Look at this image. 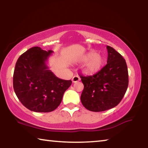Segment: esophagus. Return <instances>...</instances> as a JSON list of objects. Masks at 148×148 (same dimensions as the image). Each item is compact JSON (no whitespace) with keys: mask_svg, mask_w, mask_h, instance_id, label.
Returning a JSON list of instances; mask_svg holds the SVG:
<instances>
[{"mask_svg":"<svg viewBox=\"0 0 148 148\" xmlns=\"http://www.w3.org/2000/svg\"><path fill=\"white\" fill-rule=\"evenodd\" d=\"M79 80H80V77L78 76H74L73 77H72V82H73V83H76L77 82H79Z\"/></svg>","mask_w":148,"mask_h":148,"instance_id":"obj_1","label":"esophagus"}]
</instances>
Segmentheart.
<instances>
[{
    "label": "heart",
    "mask_w": 148,
    "mask_h": 148,
    "mask_svg": "<svg viewBox=\"0 0 148 148\" xmlns=\"http://www.w3.org/2000/svg\"><path fill=\"white\" fill-rule=\"evenodd\" d=\"M82 61L86 62L84 64L83 71L85 74L93 75L102 69L104 64V59L101 55L91 51L85 56Z\"/></svg>",
    "instance_id": "1"
}]
</instances>
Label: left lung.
<instances>
[{"instance_id": "1", "label": "left lung", "mask_w": 148, "mask_h": 148, "mask_svg": "<svg viewBox=\"0 0 148 148\" xmlns=\"http://www.w3.org/2000/svg\"><path fill=\"white\" fill-rule=\"evenodd\" d=\"M106 48V66L93 76H80L84 86L82 103L92 112H102L116 106L128 87V69L125 60L113 47L107 46Z\"/></svg>"}]
</instances>
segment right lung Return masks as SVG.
I'll list each match as a JSON object with an SVG mask.
<instances>
[{"instance_id":"1","label":"right lung","mask_w":148,"mask_h":148,"mask_svg":"<svg viewBox=\"0 0 148 148\" xmlns=\"http://www.w3.org/2000/svg\"><path fill=\"white\" fill-rule=\"evenodd\" d=\"M53 51L33 47L19 57L15 66L13 86L24 106L36 112H50L62 101L71 80L57 77L49 70L46 62Z\"/></svg>"}]
</instances>
